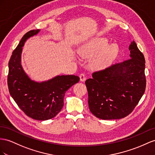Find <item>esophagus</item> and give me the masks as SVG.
<instances>
[{"instance_id":"1","label":"esophagus","mask_w":155,"mask_h":155,"mask_svg":"<svg viewBox=\"0 0 155 155\" xmlns=\"http://www.w3.org/2000/svg\"><path fill=\"white\" fill-rule=\"evenodd\" d=\"M86 78L85 77V74H84L82 73V74H80V80H81V81H82V82L85 81H86Z\"/></svg>"}]
</instances>
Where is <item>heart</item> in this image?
I'll list each match as a JSON object with an SVG mask.
<instances>
[{
    "label": "heart",
    "instance_id": "obj_1",
    "mask_svg": "<svg viewBox=\"0 0 155 155\" xmlns=\"http://www.w3.org/2000/svg\"><path fill=\"white\" fill-rule=\"evenodd\" d=\"M108 39L105 37H94L86 41L81 45L78 50L82 58H91L92 65L96 69H102L107 66L112 61L118 51L117 43L108 44Z\"/></svg>",
    "mask_w": 155,
    "mask_h": 155
}]
</instances>
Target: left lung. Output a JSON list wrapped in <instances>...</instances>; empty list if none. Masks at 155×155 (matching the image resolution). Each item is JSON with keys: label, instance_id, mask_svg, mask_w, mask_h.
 <instances>
[{"label": "left lung", "instance_id": "8db88e82", "mask_svg": "<svg viewBox=\"0 0 155 155\" xmlns=\"http://www.w3.org/2000/svg\"><path fill=\"white\" fill-rule=\"evenodd\" d=\"M130 59L95 72L85 82L90 112L103 120L120 119L132 112L143 95L146 79L144 55L134 41Z\"/></svg>", "mask_w": 155, "mask_h": 155}]
</instances>
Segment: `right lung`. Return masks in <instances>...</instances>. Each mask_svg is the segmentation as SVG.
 Listing matches in <instances>:
<instances>
[{"label": "right lung", "mask_w": 155, "mask_h": 155, "mask_svg": "<svg viewBox=\"0 0 155 155\" xmlns=\"http://www.w3.org/2000/svg\"><path fill=\"white\" fill-rule=\"evenodd\" d=\"M40 31L27 32L14 50L8 63V86L10 96L26 115L35 120H46L61 111L67 90L80 78L75 75H57L42 82L31 80L22 67L21 53L27 40Z\"/></svg>", "instance_id": "right-lung-1"}]
</instances>
